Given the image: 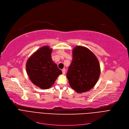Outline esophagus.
Here are the masks:
<instances>
[{"label": "esophagus", "instance_id": "esophagus-1", "mask_svg": "<svg viewBox=\"0 0 129 129\" xmlns=\"http://www.w3.org/2000/svg\"><path fill=\"white\" fill-rule=\"evenodd\" d=\"M62 74H64L66 73V70L65 69H63L62 70Z\"/></svg>", "mask_w": 129, "mask_h": 129}]
</instances>
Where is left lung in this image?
<instances>
[{"label": "left lung", "instance_id": "8db88e82", "mask_svg": "<svg viewBox=\"0 0 129 129\" xmlns=\"http://www.w3.org/2000/svg\"><path fill=\"white\" fill-rule=\"evenodd\" d=\"M72 57L67 73L69 85L76 93L87 92L96 85L100 78V62L91 50L82 46L73 48Z\"/></svg>", "mask_w": 129, "mask_h": 129}]
</instances>
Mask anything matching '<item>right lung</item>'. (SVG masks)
<instances>
[{
  "label": "right lung",
  "instance_id": "1",
  "mask_svg": "<svg viewBox=\"0 0 129 129\" xmlns=\"http://www.w3.org/2000/svg\"><path fill=\"white\" fill-rule=\"evenodd\" d=\"M52 49L43 46L30 56L26 63V71L31 81L36 86L46 89L51 87L62 74L51 58Z\"/></svg>",
  "mask_w": 129,
  "mask_h": 129
}]
</instances>
